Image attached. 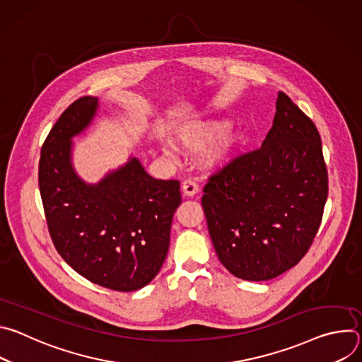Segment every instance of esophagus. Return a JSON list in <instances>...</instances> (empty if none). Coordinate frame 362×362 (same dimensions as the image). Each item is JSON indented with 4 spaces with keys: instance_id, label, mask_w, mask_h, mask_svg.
Returning a JSON list of instances; mask_svg holds the SVG:
<instances>
[{
    "instance_id": "1",
    "label": "esophagus",
    "mask_w": 362,
    "mask_h": 362,
    "mask_svg": "<svg viewBox=\"0 0 362 362\" xmlns=\"http://www.w3.org/2000/svg\"><path fill=\"white\" fill-rule=\"evenodd\" d=\"M182 190H183V193H185L186 196H194V194L197 193V190H199V186H197V183H196L194 180L186 179V180L182 183Z\"/></svg>"
}]
</instances>
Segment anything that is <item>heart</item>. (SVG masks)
Returning a JSON list of instances; mask_svg holds the SVG:
<instances>
[{"mask_svg": "<svg viewBox=\"0 0 362 362\" xmlns=\"http://www.w3.org/2000/svg\"><path fill=\"white\" fill-rule=\"evenodd\" d=\"M230 126V122L223 117L193 120L179 126L175 130V137L187 151H202L218 142L206 158V163L215 166L223 163L230 156L240 140L238 132L228 133Z\"/></svg>", "mask_w": 362, "mask_h": 362, "instance_id": "1", "label": "heart"}]
</instances>
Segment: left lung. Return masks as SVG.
Segmentation results:
<instances>
[{"label": "left lung", "mask_w": 362, "mask_h": 362, "mask_svg": "<svg viewBox=\"0 0 362 362\" xmlns=\"http://www.w3.org/2000/svg\"><path fill=\"white\" fill-rule=\"evenodd\" d=\"M203 193L212 243L232 275L259 282L286 272L311 247L328 196L314 122L279 91L262 147L212 175Z\"/></svg>", "instance_id": "left-lung-1"}]
</instances>
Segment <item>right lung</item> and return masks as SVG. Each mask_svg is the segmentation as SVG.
Returning <instances> with one entry per match:
<instances>
[{"mask_svg": "<svg viewBox=\"0 0 362 362\" xmlns=\"http://www.w3.org/2000/svg\"><path fill=\"white\" fill-rule=\"evenodd\" d=\"M98 98L76 100L49 130L38 166L48 232L63 259L93 284L132 292L156 276L166 259L179 180H159L136 158L90 185L71 163L73 137L84 132Z\"/></svg>", "mask_w": 362, "mask_h": 362, "instance_id": "right-lung-1", "label": "right lung"}]
</instances>
